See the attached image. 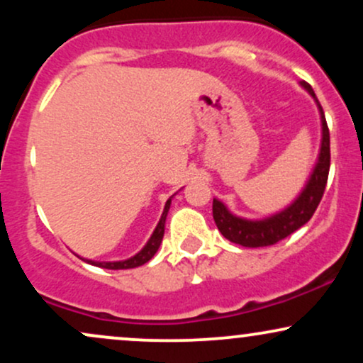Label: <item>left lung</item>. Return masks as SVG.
<instances>
[{
  "mask_svg": "<svg viewBox=\"0 0 363 363\" xmlns=\"http://www.w3.org/2000/svg\"><path fill=\"white\" fill-rule=\"evenodd\" d=\"M301 86L314 99L315 106L319 109L320 147L318 160H315L311 176L297 198L289 206L277 211V213L264 216V218H244V216L232 213L225 206V203L213 198L215 223L225 239H228L230 242L244 245V247H266V245L280 242L281 239L294 234L302 225L309 222L311 216L314 215L315 208L320 203L324 187H326L328 182L329 160H331V153H329V129L326 118H324L323 107H320L314 90L306 82H302Z\"/></svg>",
  "mask_w": 363,
  "mask_h": 363,
  "instance_id": "left-lung-1",
  "label": "left lung"
}]
</instances>
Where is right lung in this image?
Here are the masks:
<instances>
[{"instance_id":"obj_1","label":"right lung","mask_w":363,"mask_h":363,"mask_svg":"<svg viewBox=\"0 0 363 363\" xmlns=\"http://www.w3.org/2000/svg\"><path fill=\"white\" fill-rule=\"evenodd\" d=\"M172 198H174V194L170 196V198L167 199V203H165L160 220H158L155 230H153V234L150 235L148 242L145 244L143 247H141V251L136 252L135 256L128 257V259H123V261H94V259H85V257H82V259L89 262V264L99 266V268H106V269L138 268V266L145 264V262H148L153 256H155V252L158 251V247H160V244H162V239H164L165 220H167V213H169V210H170V203H172Z\"/></svg>"}]
</instances>
